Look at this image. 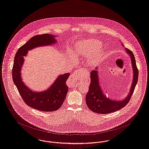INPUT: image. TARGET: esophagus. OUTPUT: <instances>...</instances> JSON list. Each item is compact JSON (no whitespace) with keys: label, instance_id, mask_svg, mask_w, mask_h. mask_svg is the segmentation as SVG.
Wrapping results in <instances>:
<instances>
[{"label":"esophagus","instance_id":"obj_1","mask_svg":"<svg viewBox=\"0 0 149 149\" xmlns=\"http://www.w3.org/2000/svg\"><path fill=\"white\" fill-rule=\"evenodd\" d=\"M83 72L82 69H77L74 72L71 74L70 75V82L71 83L72 85H75L77 82V79L79 78V75H80V73Z\"/></svg>","mask_w":149,"mask_h":149}]
</instances>
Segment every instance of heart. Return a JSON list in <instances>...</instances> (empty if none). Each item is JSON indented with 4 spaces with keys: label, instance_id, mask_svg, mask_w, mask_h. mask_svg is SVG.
Here are the masks:
<instances>
[{
    "label": "heart",
    "instance_id": "1",
    "mask_svg": "<svg viewBox=\"0 0 149 149\" xmlns=\"http://www.w3.org/2000/svg\"><path fill=\"white\" fill-rule=\"evenodd\" d=\"M101 45V42L97 39L85 40L77 44L75 48L74 53L77 56H88L95 52L90 57L91 60H93L100 56L99 48Z\"/></svg>",
    "mask_w": 149,
    "mask_h": 149
}]
</instances>
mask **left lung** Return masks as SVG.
I'll list each match as a JSON object with an SVG mask.
<instances>
[{
	"label": "left lung",
	"mask_w": 149,
	"mask_h": 149,
	"mask_svg": "<svg viewBox=\"0 0 149 149\" xmlns=\"http://www.w3.org/2000/svg\"><path fill=\"white\" fill-rule=\"evenodd\" d=\"M123 46V44H122ZM125 51L131 58L133 69V80L129 94L124 99L120 100H111L104 94L99 81V75L96 67L90 72V84L89 91L86 95L85 100L87 106L92 111L98 113H109L119 110L125 107L129 102L136 85L139 77V71L136 64L134 54L126 48Z\"/></svg>",
	"instance_id": "1"
}]
</instances>
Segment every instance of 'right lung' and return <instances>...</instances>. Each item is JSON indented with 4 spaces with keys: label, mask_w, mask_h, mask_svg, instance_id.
I'll use <instances>...</instances> for the list:
<instances>
[{
    "label": "right lung",
    "mask_w": 149,
    "mask_h": 149,
    "mask_svg": "<svg viewBox=\"0 0 149 149\" xmlns=\"http://www.w3.org/2000/svg\"><path fill=\"white\" fill-rule=\"evenodd\" d=\"M56 36L49 34L37 35L18 49L15 54L12 70V77L20 95L29 107L42 111H53L59 109L65 100L68 91L66 81L70 73L60 75L49 89L40 92L32 91L25 85L21 77L24 56L28 51L38 47L48 46L56 42Z\"/></svg>",
    "instance_id": "1"
}]
</instances>
